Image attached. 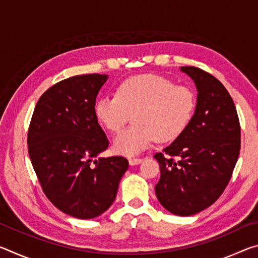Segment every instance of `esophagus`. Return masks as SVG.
<instances>
[{
	"instance_id": "34e87169",
	"label": "esophagus",
	"mask_w": 258,
	"mask_h": 258,
	"mask_svg": "<svg viewBox=\"0 0 258 258\" xmlns=\"http://www.w3.org/2000/svg\"><path fill=\"white\" fill-rule=\"evenodd\" d=\"M141 161H142L141 158H130L128 159L130 165H138V164L141 163Z\"/></svg>"
}]
</instances>
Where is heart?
<instances>
[{
    "instance_id": "b5f03b06",
    "label": "heart",
    "mask_w": 258,
    "mask_h": 258,
    "mask_svg": "<svg viewBox=\"0 0 258 258\" xmlns=\"http://www.w3.org/2000/svg\"><path fill=\"white\" fill-rule=\"evenodd\" d=\"M195 108V95L185 85L173 84L155 74L133 76L120 83L116 95L95 103V116L104 127L117 133L133 118L134 124L117 135L116 152L139 154L156 140L167 142L185 128Z\"/></svg>"
}]
</instances>
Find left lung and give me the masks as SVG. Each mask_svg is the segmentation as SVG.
I'll return each mask as SVG.
<instances>
[{"label":"left lung","mask_w":258,"mask_h":258,"mask_svg":"<svg viewBox=\"0 0 258 258\" xmlns=\"http://www.w3.org/2000/svg\"><path fill=\"white\" fill-rule=\"evenodd\" d=\"M181 71L195 81L197 106L182 133L154 156L160 166L155 190L168 212L190 216L215 203L228 185L240 152V123L217 78L198 67Z\"/></svg>","instance_id":"1"}]
</instances>
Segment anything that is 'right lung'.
<instances>
[{"instance_id":"right-lung-1","label":"right lung","mask_w":258,"mask_h":258,"mask_svg":"<svg viewBox=\"0 0 258 258\" xmlns=\"http://www.w3.org/2000/svg\"><path fill=\"white\" fill-rule=\"evenodd\" d=\"M108 75L66 78L41 95L30 119V161L47 199L68 215L89 220L116 198L128 167L123 156L93 160L109 147L95 116V99Z\"/></svg>"}]
</instances>
